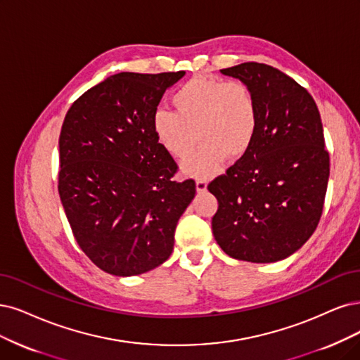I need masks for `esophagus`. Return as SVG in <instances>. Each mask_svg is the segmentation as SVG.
I'll use <instances>...</instances> for the list:
<instances>
[{"mask_svg": "<svg viewBox=\"0 0 360 360\" xmlns=\"http://www.w3.org/2000/svg\"><path fill=\"white\" fill-rule=\"evenodd\" d=\"M195 190H197L198 193L206 191V190H207V182L203 181V179H198V181L195 182Z\"/></svg>", "mask_w": 360, "mask_h": 360, "instance_id": "1", "label": "esophagus"}]
</instances>
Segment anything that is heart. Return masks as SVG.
Segmentation results:
<instances>
[{
  "instance_id": "b5f03b06",
  "label": "heart",
  "mask_w": 360,
  "mask_h": 360,
  "mask_svg": "<svg viewBox=\"0 0 360 360\" xmlns=\"http://www.w3.org/2000/svg\"><path fill=\"white\" fill-rule=\"evenodd\" d=\"M175 111L157 110L153 131L160 146L173 158H187L198 143L203 146L182 163L193 178H212L225 158L243 157L255 141L259 112L254 93L240 82L197 75L172 96Z\"/></svg>"
}]
</instances>
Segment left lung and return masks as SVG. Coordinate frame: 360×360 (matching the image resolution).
<instances>
[{
    "label": "left lung",
    "mask_w": 360,
    "mask_h": 360,
    "mask_svg": "<svg viewBox=\"0 0 360 360\" xmlns=\"http://www.w3.org/2000/svg\"><path fill=\"white\" fill-rule=\"evenodd\" d=\"M254 93L259 124L250 150L207 185L218 210L212 231L225 254L276 262L309 240L322 217L329 154L310 93L270 65L221 70Z\"/></svg>",
    "instance_id": "8db88e82"
}]
</instances>
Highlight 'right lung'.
<instances>
[{"label":"right lung","mask_w":360,"mask_h":360,"mask_svg":"<svg viewBox=\"0 0 360 360\" xmlns=\"http://www.w3.org/2000/svg\"><path fill=\"white\" fill-rule=\"evenodd\" d=\"M185 75L120 72L83 93L59 136V195L74 237L101 270L136 276L172 254L195 194L176 182L175 160L155 139L153 115Z\"/></svg>","instance_id":"1"}]
</instances>
